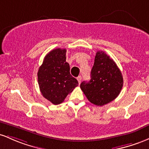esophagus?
Masks as SVG:
<instances>
[{"mask_svg":"<svg viewBox=\"0 0 149 149\" xmlns=\"http://www.w3.org/2000/svg\"><path fill=\"white\" fill-rule=\"evenodd\" d=\"M77 79L78 80V82H79V84L81 83V76H79L77 77Z\"/></svg>","mask_w":149,"mask_h":149,"instance_id":"obj_1","label":"esophagus"}]
</instances>
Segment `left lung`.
<instances>
[{
	"instance_id": "1",
	"label": "left lung",
	"mask_w": 149,
	"mask_h": 149,
	"mask_svg": "<svg viewBox=\"0 0 149 149\" xmlns=\"http://www.w3.org/2000/svg\"><path fill=\"white\" fill-rule=\"evenodd\" d=\"M123 86V78L115 61L103 51H97L91 72V79L80 88L93 104L102 106L115 99Z\"/></svg>"
}]
</instances>
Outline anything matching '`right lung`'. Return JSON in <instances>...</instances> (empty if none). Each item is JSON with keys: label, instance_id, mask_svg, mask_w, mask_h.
<instances>
[{"label": "right lung", "instance_id": "obj_1", "mask_svg": "<svg viewBox=\"0 0 149 149\" xmlns=\"http://www.w3.org/2000/svg\"><path fill=\"white\" fill-rule=\"evenodd\" d=\"M66 49L56 48L45 56L38 69V83L41 94L54 105L64 101L78 86L77 80L70 72L66 62Z\"/></svg>", "mask_w": 149, "mask_h": 149}]
</instances>
